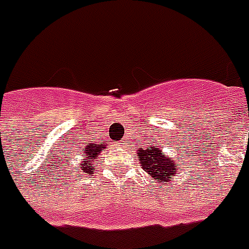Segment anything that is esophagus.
<instances>
[{
  "label": "esophagus",
  "mask_w": 249,
  "mask_h": 249,
  "mask_svg": "<svg viewBox=\"0 0 249 249\" xmlns=\"http://www.w3.org/2000/svg\"><path fill=\"white\" fill-rule=\"evenodd\" d=\"M119 144H122V145H126V140H122V143H119Z\"/></svg>",
  "instance_id": "obj_1"
}]
</instances>
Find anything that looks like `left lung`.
I'll list each match as a JSON object with an SVG mask.
<instances>
[{
  "label": "left lung",
  "instance_id": "1",
  "mask_svg": "<svg viewBox=\"0 0 249 249\" xmlns=\"http://www.w3.org/2000/svg\"><path fill=\"white\" fill-rule=\"evenodd\" d=\"M136 151L139 156L140 167L151 177L158 178V182L165 184L177 173L176 169H180V164L175 162L162 152V145H159L158 143L148 144L144 148H138Z\"/></svg>",
  "mask_w": 249,
  "mask_h": 249
}]
</instances>
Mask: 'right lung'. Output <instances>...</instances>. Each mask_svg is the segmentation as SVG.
I'll return each mask as SVG.
<instances>
[{
  "label": "right lung",
  "mask_w": 249,
  "mask_h": 249,
  "mask_svg": "<svg viewBox=\"0 0 249 249\" xmlns=\"http://www.w3.org/2000/svg\"><path fill=\"white\" fill-rule=\"evenodd\" d=\"M105 145L106 144H96V143H93V144H88L85 148H84V152H82V161L80 162V167L78 169H76V172H85V173H91L93 169L91 167L94 165V162L93 160L96 159V156L98 153L101 152V149L105 148ZM74 173V172H72ZM73 178V177H72Z\"/></svg>",
  "instance_id": "1"
}]
</instances>
